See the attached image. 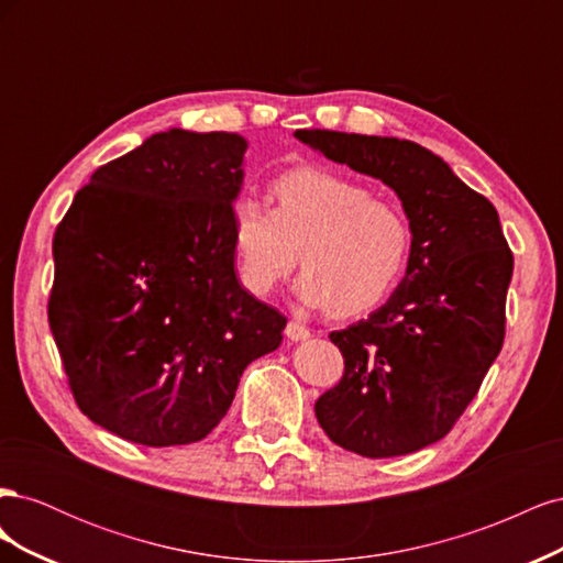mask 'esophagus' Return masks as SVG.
<instances>
[{"mask_svg": "<svg viewBox=\"0 0 563 563\" xmlns=\"http://www.w3.org/2000/svg\"><path fill=\"white\" fill-rule=\"evenodd\" d=\"M286 338L288 340H308L310 338V329L308 327H302V323H298V321H288L286 323Z\"/></svg>", "mask_w": 563, "mask_h": 563, "instance_id": "1", "label": "esophagus"}]
</instances>
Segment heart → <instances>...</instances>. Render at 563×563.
Wrapping results in <instances>:
<instances>
[{
  "instance_id": "heart-1",
  "label": "heart",
  "mask_w": 563,
  "mask_h": 563,
  "mask_svg": "<svg viewBox=\"0 0 563 563\" xmlns=\"http://www.w3.org/2000/svg\"><path fill=\"white\" fill-rule=\"evenodd\" d=\"M269 213L253 199L230 211L236 279L267 296L298 263L296 296L308 308L354 317L383 302L404 275L411 223L397 201L321 166H298L267 185Z\"/></svg>"
}]
</instances>
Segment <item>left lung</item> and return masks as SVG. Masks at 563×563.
<instances>
[{"label":"left lung","mask_w":563,"mask_h":563,"mask_svg":"<svg viewBox=\"0 0 563 563\" xmlns=\"http://www.w3.org/2000/svg\"><path fill=\"white\" fill-rule=\"evenodd\" d=\"M296 139L391 187L413 234L397 291L329 335L345 373L317 399V420L364 457L420 451L451 432L503 350L515 258L498 211L418 143L321 129Z\"/></svg>","instance_id":"left-lung-1"}]
</instances>
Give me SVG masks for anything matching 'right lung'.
<instances>
[{"label": "right lung", "mask_w": 563, "mask_h": 563, "mask_svg": "<svg viewBox=\"0 0 563 563\" xmlns=\"http://www.w3.org/2000/svg\"><path fill=\"white\" fill-rule=\"evenodd\" d=\"M236 133H155L96 168L54 234L48 327L84 416L143 446L195 444L286 317L234 275Z\"/></svg>", "instance_id": "1"}]
</instances>
